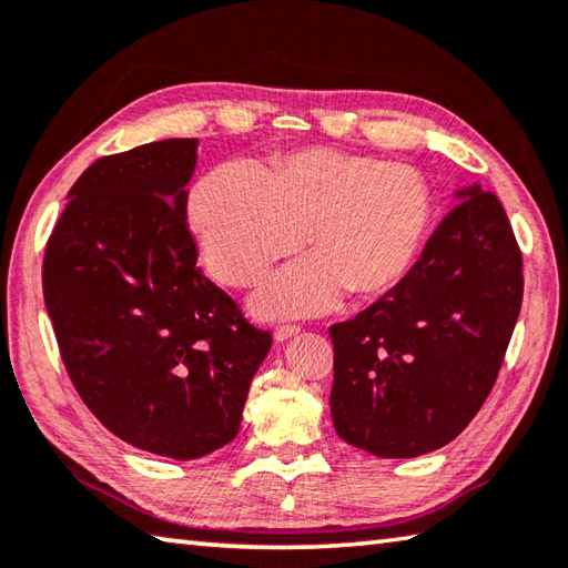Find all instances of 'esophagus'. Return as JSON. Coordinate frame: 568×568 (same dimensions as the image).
I'll list each match as a JSON object with an SVG mask.
<instances>
[{"label": "esophagus", "mask_w": 568, "mask_h": 568, "mask_svg": "<svg viewBox=\"0 0 568 568\" xmlns=\"http://www.w3.org/2000/svg\"><path fill=\"white\" fill-rule=\"evenodd\" d=\"M295 335H300V327L297 325H281L275 329V339L277 342H287L291 337H295Z\"/></svg>", "instance_id": "1"}]
</instances>
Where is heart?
<instances>
[{
    "instance_id": "1",
    "label": "heart",
    "mask_w": 568,
    "mask_h": 568,
    "mask_svg": "<svg viewBox=\"0 0 568 568\" xmlns=\"http://www.w3.org/2000/svg\"><path fill=\"white\" fill-rule=\"evenodd\" d=\"M426 176L404 162L313 148L275 158L263 174L229 162L196 182L189 226L221 283H258L303 233L315 253L277 271L253 297L265 317L325 313L342 293L388 291L408 271L430 221Z\"/></svg>"
}]
</instances>
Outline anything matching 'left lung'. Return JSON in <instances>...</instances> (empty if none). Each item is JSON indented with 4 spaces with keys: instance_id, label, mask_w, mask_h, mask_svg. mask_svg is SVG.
Returning <instances> with one entry per match:
<instances>
[{
    "instance_id": "left-lung-1",
    "label": "left lung",
    "mask_w": 568,
    "mask_h": 568,
    "mask_svg": "<svg viewBox=\"0 0 568 568\" xmlns=\"http://www.w3.org/2000/svg\"><path fill=\"white\" fill-rule=\"evenodd\" d=\"M455 196L414 268L329 327L335 430L379 458H416L458 438L493 392L517 325L525 277L505 209L480 184Z\"/></svg>"
}]
</instances>
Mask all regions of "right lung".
I'll use <instances>...</instances> for the list:
<instances>
[{
  "mask_svg": "<svg viewBox=\"0 0 568 568\" xmlns=\"http://www.w3.org/2000/svg\"><path fill=\"white\" fill-rule=\"evenodd\" d=\"M196 148L174 138L93 162L43 255V303L83 404L120 440L174 460L236 438L273 344L196 268Z\"/></svg>",
  "mask_w": 568,
  "mask_h": 568,
  "instance_id": "1",
  "label": "right lung"
}]
</instances>
